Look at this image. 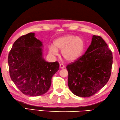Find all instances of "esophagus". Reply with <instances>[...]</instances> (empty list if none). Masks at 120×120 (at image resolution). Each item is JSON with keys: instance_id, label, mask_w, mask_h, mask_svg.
Masks as SVG:
<instances>
[{"instance_id": "1", "label": "esophagus", "mask_w": 120, "mask_h": 120, "mask_svg": "<svg viewBox=\"0 0 120 120\" xmlns=\"http://www.w3.org/2000/svg\"><path fill=\"white\" fill-rule=\"evenodd\" d=\"M60 68H61V69H63V68H64V64L61 63V64H60Z\"/></svg>"}]
</instances>
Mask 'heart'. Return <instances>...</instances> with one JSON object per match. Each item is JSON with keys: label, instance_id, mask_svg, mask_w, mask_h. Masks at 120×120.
Returning a JSON list of instances; mask_svg holds the SVG:
<instances>
[{"label": "heart", "instance_id": "1", "mask_svg": "<svg viewBox=\"0 0 120 120\" xmlns=\"http://www.w3.org/2000/svg\"><path fill=\"white\" fill-rule=\"evenodd\" d=\"M54 46H49V52L56 56L58 49L61 50L63 57L69 61L77 59L83 53L85 48V42L80 37L69 35L59 37L53 42Z\"/></svg>", "mask_w": 120, "mask_h": 120}]
</instances>
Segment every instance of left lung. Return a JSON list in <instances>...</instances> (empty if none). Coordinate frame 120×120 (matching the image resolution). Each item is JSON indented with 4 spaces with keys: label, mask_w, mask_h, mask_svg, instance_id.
Listing matches in <instances>:
<instances>
[{
    "label": "left lung",
    "mask_w": 120,
    "mask_h": 120,
    "mask_svg": "<svg viewBox=\"0 0 120 120\" xmlns=\"http://www.w3.org/2000/svg\"><path fill=\"white\" fill-rule=\"evenodd\" d=\"M112 62V53L107 44L102 37L93 35L85 53L67 66L70 90L81 97L95 95L108 82Z\"/></svg>",
    "instance_id": "8db88e82"
}]
</instances>
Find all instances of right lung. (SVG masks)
Segmentation results:
<instances>
[{
  "label": "right lung",
  "instance_id": "right-lung-1",
  "mask_svg": "<svg viewBox=\"0 0 120 120\" xmlns=\"http://www.w3.org/2000/svg\"><path fill=\"white\" fill-rule=\"evenodd\" d=\"M42 47L35 33H30L16 40L9 53L10 77L24 95L38 96L47 92L51 78L59 70L58 62L44 59Z\"/></svg>",
  "mask_w": 120,
  "mask_h": 120
}]
</instances>
